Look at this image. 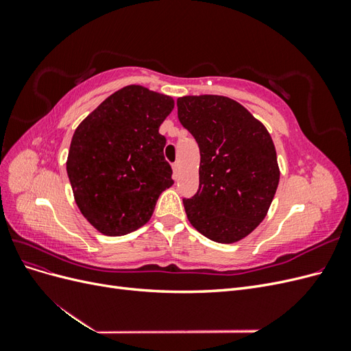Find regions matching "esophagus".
Segmentation results:
<instances>
[{
  "instance_id": "1",
  "label": "esophagus",
  "mask_w": 351,
  "mask_h": 351,
  "mask_svg": "<svg viewBox=\"0 0 351 351\" xmlns=\"http://www.w3.org/2000/svg\"><path fill=\"white\" fill-rule=\"evenodd\" d=\"M173 173H174V178H177V176H178V162L173 164Z\"/></svg>"
}]
</instances>
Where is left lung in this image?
I'll list each match as a JSON object with an SVG mask.
<instances>
[{"mask_svg":"<svg viewBox=\"0 0 351 351\" xmlns=\"http://www.w3.org/2000/svg\"><path fill=\"white\" fill-rule=\"evenodd\" d=\"M177 110L200 151L199 189L183 199L190 224L212 241H239L261 224L277 192L280 168L271 136L227 97H183Z\"/></svg>","mask_w":351,"mask_h":351,"instance_id":"obj_1","label":"left lung"}]
</instances>
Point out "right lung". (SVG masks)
I'll return each mask as SVG.
<instances>
[{"label": "right lung", "mask_w": 351, "mask_h": 351, "mask_svg": "<svg viewBox=\"0 0 351 351\" xmlns=\"http://www.w3.org/2000/svg\"><path fill=\"white\" fill-rule=\"evenodd\" d=\"M174 101L130 84L112 93L73 134L67 176L76 204L105 236L145 226L156 200L174 184L159 125Z\"/></svg>", "instance_id": "1"}]
</instances>
